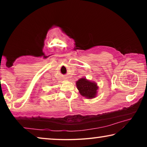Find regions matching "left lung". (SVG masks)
<instances>
[{
	"label": "left lung",
	"mask_w": 147,
	"mask_h": 147,
	"mask_svg": "<svg viewBox=\"0 0 147 147\" xmlns=\"http://www.w3.org/2000/svg\"><path fill=\"white\" fill-rule=\"evenodd\" d=\"M77 89L82 96L87 98H93L97 94L98 86L95 82H93L86 78L79 79L76 82Z\"/></svg>",
	"instance_id": "left-lung-1"
}]
</instances>
